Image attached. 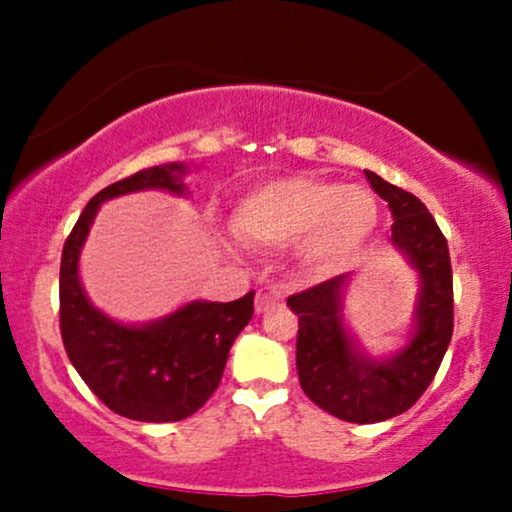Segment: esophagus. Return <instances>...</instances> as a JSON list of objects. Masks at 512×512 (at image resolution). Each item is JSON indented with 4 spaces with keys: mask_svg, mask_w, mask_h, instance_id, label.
<instances>
[{
    "mask_svg": "<svg viewBox=\"0 0 512 512\" xmlns=\"http://www.w3.org/2000/svg\"><path fill=\"white\" fill-rule=\"evenodd\" d=\"M281 303H284V289H281V286H262V289L257 291V313H267V310L279 308Z\"/></svg>",
    "mask_w": 512,
    "mask_h": 512,
    "instance_id": "esophagus-1",
    "label": "esophagus"
}]
</instances>
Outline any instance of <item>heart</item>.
<instances>
[{
  "mask_svg": "<svg viewBox=\"0 0 512 512\" xmlns=\"http://www.w3.org/2000/svg\"><path fill=\"white\" fill-rule=\"evenodd\" d=\"M375 223L378 204L363 187L293 175L264 182L240 199L231 231L252 248L296 243L305 269L330 274L363 250Z\"/></svg>",
  "mask_w": 512,
  "mask_h": 512,
  "instance_id": "heart-1",
  "label": "heart"
}]
</instances>
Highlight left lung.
<instances>
[{
	"label": "left lung",
	"mask_w": 512,
	"mask_h": 512,
	"mask_svg": "<svg viewBox=\"0 0 512 512\" xmlns=\"http://www.w3.org/2000/svg\"><path fill=\"white\" fill-rule=\"evenodd\" d=\"M395 223L392 245L419 272L414 334L395 356L378 361L346 332L342 296L349 276L339 274L293 293L286 305L298 315L296 368L303 392L320 409L351 424H375L414 407L436 378L452 339V267L448 240L419 197L366 170Z\"/></svg>",
	"instance_id": "left-lung-1"
}]
</instances>
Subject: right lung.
<instances>
[{"instance_id":"obj_1","label":"right lung","mask_w":512,"mask_h":512,"mask_svg":"<svg viewBox=\"0 0 512 512\" xmlns=\"http://www.w3.org/2000/svg\"><path fill=\"white\" fill-rule=\"evenodd\" d=\"M185 173L182 163H168L108 185L81 211L62 250L60 332L64 351L105 407L149 424L187 419L214 395L228 351L255 313V291L231 303L192 301L149 325H120L86 298L79 281V252L105 199L139 190L182 195Z\"/></svg>"}]
</instances>
